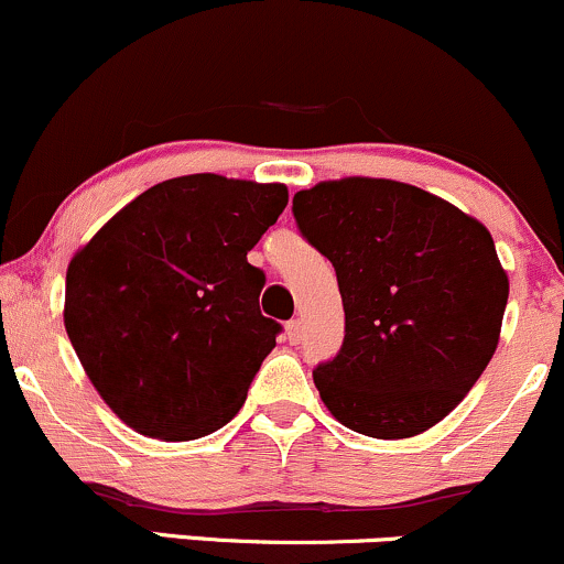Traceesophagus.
Returning a JSON list of instances; mask_svg holds the SVG:
<instances>
[{
	"mask_svg": "<svg viewBox=\"0 0 564 564\" xmlns=\"http://www.w3.org/2000/svg\"><path fill=\"white\" fill-rule=\"evenodd\" d=\"M284 330H288L290 344H299L301 335H303V322L301 319H290L288 325H284Z\"/></svg>",
	"mask_w": 564,
	"mask_h": 564,
	"instance_id": "34e87169",
	"label": "esophagus"
}]
</instances>
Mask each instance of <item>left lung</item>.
<instances>
[{"label":"left lung","instance_id":"left-lung-1","mask_svg":"<svg viewBox=\"0 0 564 564\" xmlns=\"http://www.w3.org/2000/svg\"><path fill=\"white\" fill-rule=\"evenodd\" d=\"M293 215L333 263L346 312L344 346L314 370L322 402L376 440L432 429L496 354L509 276L490 231L386 178L322 181L295 194Z\"/></svg>","mask_w":564,"mask_h":564}]
</instances>
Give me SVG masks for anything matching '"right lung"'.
<instances>
[{"instance_id":"obj_1","label":"right lung","mask_w":564,"mask_h":564,"mask_svg":"<svg viewBox=\"0 0 564 564\" xmlns=\"http://www.w3.org/2000/svg\"><path fill=\"white\" fill-rule=\"evenodd\" d=\"M288 205L282 183L197 173L122 207L66 271L68 340L98 394L130 429L186 442L245 404L280 322L248 263Z\"/></svg>"}]
</instances>
